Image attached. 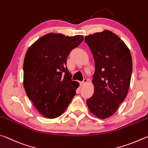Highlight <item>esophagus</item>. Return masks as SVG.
<instances>
[{
  "label": "esophagus",
  "mask_w": 148,
  "mask_h": 148,
  "mask_svg": "<svg viewBox=\"0 0 148 148\" xmlns=\"http://www.w3.org/2000/svg\"><path fill=\"white\" fill-rule=\"evenodd\" d=\"M87 81H88V79H87V78H85L84 79H83V82H80V85H81V86H83V85H85V83L87 82Z\"/></svg>",
  "instance_id": "obj_1"
}]
</instances>
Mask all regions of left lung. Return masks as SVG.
<instances>
[{
	"instance_id": "obj_1",
	"label": "left lung",
	"mask_w": 148,
	"mask_h": 148,
	"mask_svg": "<svg viewBox=\"0 0 148 148\" xmlns=\"http://www.w3.org/2000/svg\"><path fill=\"white\" fill-rule=\"evenodd\" d=\"M85 41L95 62V92L87 104L95 116L107 119L115 113L127 95L133 70L130 50L109 30L88 35Z\"/></svg>"
}]
</instances>
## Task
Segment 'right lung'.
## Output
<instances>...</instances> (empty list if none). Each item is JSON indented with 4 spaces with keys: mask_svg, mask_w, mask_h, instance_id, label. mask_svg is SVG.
I'll list each match as a JSON object with an SVG mask.
<instances>
[{
    "mask_svg": "<svg viewBox=\"0 0 148 148\" xmlns=\"http://www.w3.org/2000/svg\"><path fill=\"white\" fill-rule=\"evenodd\" d=\"M83 36L50 33L28 48L23 65L24 87L40 113L48 119L60 116L71 103L79 83L72 80L66 66L68 56Z\"/></svg>",
    "mask_w": 148,
    "mask_h": 148,
    "instance_id": "add662e5",
    "label": "right lung"
}]
</instances>
